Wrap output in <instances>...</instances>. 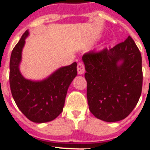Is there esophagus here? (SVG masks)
Returning a JSON list of instances; mask_svg holds the SVG:
<instances>
[{
    "label": "esophagus",
    "mask_w": 150,
    "mask_h": 150,
    "mask_svg": "<svg viewBox=\"0 0 150 150\" xmlns=\"http://www.w3.org/2000/svg\"><path fill=\"white\" fill-rule=\"evenodd\" d=\"M77 71H78V74L79 75H82V74H84V72H85V65H84V64L81 63V62H79V64H78V66H77Z\"/></svg>",
    "instance_id": "esophagus-1"
}]
</instances>
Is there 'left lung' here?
Instances as JSON below:
<instances>
[{
    "label": "left lung",
    "instance_id": "8db88e82",
    "mask_svg": "<svg viewBox=\"0 0 150 150\" xmlns=\"http://www.w3.org/2000/svg\"><path fill=\"white\" fill-rule=\"evenodd\" d=\"M87 98L93 115L106 122L126 118L137 105L143 86L142 57L130 36L110 50L82 56Z\"/></svg>",
    "mask_w": 150,
    "mask_h": 150
}]
</instances>
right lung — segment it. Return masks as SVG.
<instances>
[{
	"label": "right lung",
	"instance_id": "right-lung-1",
	"mask_svg": "<svg viewBox=\"0 0 150 150\" xmlns=\"http://www.w3.org/2000/svg\"><path fill=\"white\" fill-rule=\"evenodd\" d=\"M29 30L13 48L10 60V85L17 106L29 120L46 123L56 119L63 110L69 85L77 75V63L60 67L46 79H27L20 71L22 51Z\"/></svg>",
	"mask_w": 150,
	"mask_h": 150
}]
</instances>
